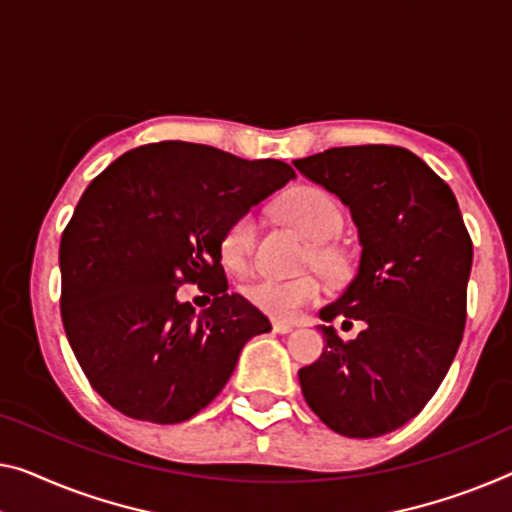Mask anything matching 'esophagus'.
Returning <instances> with one entry per match:
<instances>
[{"instance_id":"1","label":"esophagus","mask_w":512,"mask_h":512,"mask_svg":"<svg viewBox=\"0 0 512 512\" xmlns=\"http://www.w3.org/2000/svg\"><path fill=\"white\" fill-rule=\"evenodd\" d=\"M271 326H273V333H292L294 331V326L292 324H285V322H278V319H273L271 322Z\"/></svg>"}]
</instances>
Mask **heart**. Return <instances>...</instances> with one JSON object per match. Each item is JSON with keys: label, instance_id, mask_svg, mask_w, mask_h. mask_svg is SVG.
Masks as SVG:
<instances>
[{"label": "heart", "instance_id": "heart-1", "mask_svg": "<svg viewBox=\"0 0 512 512\" xmlns=\"http://www.w3.org/2000/svg\"><path fill=\"white\" fill-rule=\"evenodd\" d=\"M278 213L312 243L308 262L315 269L331 280H342L347 276V253L331 243L333 236L342 230V220H345L338 200L331 193L317 186H294L278 200ZM255 234V218L250 213H241L225 225L218 239V253L227 269L239 273L248 269L255 248ZM243 294L264 315L292 322L301 315L305 305L322 299L324 285L312 273L289 280L264 276L248 282L243 287Z\"/></svg>", "mask_w": 512, "mask_h": 512}]
</instances>
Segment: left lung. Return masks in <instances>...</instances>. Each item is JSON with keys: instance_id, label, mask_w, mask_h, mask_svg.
Listing matches in <instances>:
<instances>
[{"instance_id": "1", "label": "left lung", "mask_w": 512, "mask_h": 512, "mask_svg": "<svg viewBox=\"0 0 512 512\" xmlns=\"http://www.w3.org/2000/svg\"><path fill=\"white\" fill-rule=\"evenodd\" d=\"M296 170L347 204L361 262L324 322H361L354 340L322 326L326 347L299 370L308 407L342 437L398 430L451 368L467 324L474 243L448 183L395 144L335 147Z\"/></svg>"}]
</instances>
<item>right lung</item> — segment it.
<instances>
[{"mask_svg":"<svg viewBox=\"0 0 512 512\" xmlns=\"http://www.w3.org/2000/svg\"><path fill=\"white\" fill-rule=\"evenodd\" d=\"M294 177L282 160L156 142L126 151L89 183L61 234V322L105 402L172 425L223 391L243 345L271 324L241 294H227L218 239ZM186 281L214 296L207 311L176 301Z\"/></svg>","mask_w":512,"mask_h":512,"instance_id":"1","label":"right lung"}]
</instances>
